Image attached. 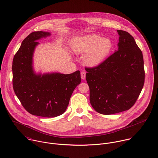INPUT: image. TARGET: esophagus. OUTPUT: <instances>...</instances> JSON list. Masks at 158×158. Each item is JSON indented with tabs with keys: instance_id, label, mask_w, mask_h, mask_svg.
Here are the masks:
<instances>
[{
	"instance_id": "obj_1",
	"label": "esophagus",
	"mask_w": 158,
	"mask_h": 158,
	"mask_svg": "<svg viewBox=\"0 0 158 158\" xmlns=\"http://www.w3.org/2000/svg\"><path fill=\"white\" fill-rule=\"evenodd\" d=\"M85 74L86 73L84 71H82L81 73V79H85Z\"/></svg>"
}]
</instances>
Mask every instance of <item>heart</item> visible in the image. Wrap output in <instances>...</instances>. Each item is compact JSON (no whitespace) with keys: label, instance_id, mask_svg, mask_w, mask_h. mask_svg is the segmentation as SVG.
Instances as JSON below:
<instances>
[{"label":"heart","instance_id":"heart-1","mask_svg":"<svg viewBox=\"0 0 158 158\" xmlns=\"http://www.w3.org/2000/svg\"><path fill=\"white\" fill-rule=\"evenodd\" d=\"M71 48L77 55H84V63L95 67L103 63L110 55L113 43L110 38L97 34L76 37L71 41Z\"/></svg>","mask_w":158,"mask_h":158}]
</instances>
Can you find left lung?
<instances>
[{"label": "left lung", "instance_id": "8db88e82", "mask_svg": "<svg viewBox=\"0 0 158 158\" xmlns=\"http://www.w3.org/2000/svg\"><path fill=\"white\" fill-rule=\"evenodd\" d=\"M118 49L98 66L85 68L90 89V102L102 114L129 110L137 101L144 85L143 54L134 38L117 30Z\"/></svg>", "mask_w": 158, "mask_h": 158}]
</instances>
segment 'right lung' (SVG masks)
Listing matches in <instances>:
<instances>
[{"label":"right lung","mask_w":158,"mask_h":158,"mask_svg":"<svg viewBox=\"0 0 158 158\" xmlns=\"http://www.w3.org/2000/svg\"><path fill=\"white\" fill-rule=\"evenodd\" d=\"M50 32L34 31L28 35L15 55L12 63L13 87L23 106L30 114L54 118L63 114L75 88L81 83V73H36L33 56L37 40Z\"/></svg>","instance_id":"obj_1"}]
</instances>
